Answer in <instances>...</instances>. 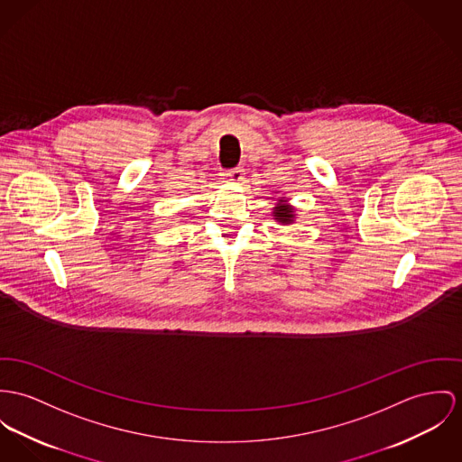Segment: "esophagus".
<instances>
[{
  "mask_svg": "<svg viewBox=\"0 0 462 462\" xmlns=\"http://www.w3.org/2000/svg\"><path fill=\"white\" fill-rule=\"evenodd\" d=\"M226 178L232 182H241L245 179V169L243 167H237V169H232L226 172Z\"/></svg>",
  "mask_w": 462,
  "mask_h": 462,
  "instance_id": "obj_1",
  "label": "esophagus"
}]
</instances>
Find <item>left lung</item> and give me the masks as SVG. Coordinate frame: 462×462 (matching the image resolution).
<instances>
[{"label": "left lung", "mask_w": 462, "mask_h": 462, "mask_svg": "<svg viewBox=\"0 0 462 462\" xmlns=\"http://www.w3.org/2000/svg\"><path fill=\"white\" fill-rule=\"evenodd\" d=\"M273 217L280 225H291V223H295V217H297L295 208L288 204L286 197H278L276 199V204L273 208Z\"/></svg>", "instance_id": "left-lung-1"}]
</instances>
